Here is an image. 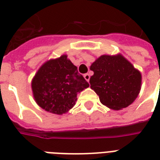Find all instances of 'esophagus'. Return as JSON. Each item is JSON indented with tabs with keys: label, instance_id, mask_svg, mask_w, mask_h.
Masks as SVG:
<instances>
[{
	"label": "esophagus",
	"instance_id": "1",
	"mask_svg": "<svg viewBox=\"0 0 160 160\" xmlns=\"http://www.w3.org/2000/svg\"><path fill=\"white\" fill-rule=\"evenodd\" d=\"M84 78H85L86 81H88V82H89V81H90V75H89V74H85V75H84Z\"/></svg>",
	"mask_w": 160,
	"mask_h": 160
}]
</instances>
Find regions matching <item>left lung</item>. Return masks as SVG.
Here are the masks:
<instances>
[{
  "label": "left lung",
  "instance_id": "8db88e82",
  "mask_svg": "<svg viewBox=\"0 0 160 160\" xmlns=\"http://www.w3.org/2000/svg\"><path fill=\"white\" fill-rule=\"evenodd\" d=\"M90 70L94 71L90 79V88L109 109L126 108L138 97L141 73L121 54L101 55L92 63Z\"/></svg>",
  "mask_w": 160,
  "mask_h": 160
}]
</instances>
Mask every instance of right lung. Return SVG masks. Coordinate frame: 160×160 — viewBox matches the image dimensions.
I'll return each instance as SVG.
<instances>
[{
    "instance_id": "add662e5",
    "label": "right lung",
    "mask_w": 160,
    "mask_h": 160,
    "mask_svg": "<svg viewBox=\"0 0 160 160\" xmlns=\"http://www.w3.org/2000/svg\"><path fill=\"white\" fill-rule=\"evenodd\" d=\"M89 86L66 55L44 63L31 81L36 104L46 111L59 115L72 109L78 93Z\"/></svg>"
}]
</instances>
